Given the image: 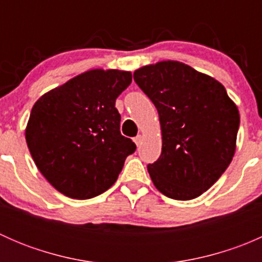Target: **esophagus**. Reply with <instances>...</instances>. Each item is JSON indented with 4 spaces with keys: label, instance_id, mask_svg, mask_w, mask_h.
I'll use <instances>...</instances> for the list:
<instances>
[{
    "label": "esophagus",
    "instance_id": "34e87169",
    "mask_svg": "<svg viewBox=\"0 0 262 262\" xmlns=\"http://www.w3.org/2000/svg\"><path fill=\"white\" fill-rule=\"evenodd\" d=\"M133 141H134V143L137 144V146H141V143H142V136H137V137H134L133 138Z\"/></svg>",
    "mask_w": 262,
    "mask_h": 262
}]
</instances>
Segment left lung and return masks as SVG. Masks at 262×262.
Instances as JSON below:
<instances>
[{
    "instance_id": "obj_1",
    "label": "left lung",
    "mask_w": 262,
    "mask_h": 262,
    "mask_svg": "<svg viewBox=\"0 0 262 262\" xmlns=\"http://www.w3.org/2000/svg\"><path fill=\"white\" fill-rule=\"evenodd\" d=\"M133 77L160 116L162 152L147 166L153 184L171 199L200 196L233 158L238 109L223 84L184 63L158 62Z\"/></svg>"
}]
</instances>
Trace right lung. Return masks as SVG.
<instances>
[{"instance_id":"obj_1","label":"right lung","mask_w":262,"mask_h":262,"mask_svg":"<svg viewBox=\"0 0 262 262\" xmlns=\"http://www.w3.org/2000/svg\"><path fill=\"white\" fill-rule=\"evenodd\" d=\"M132 73L92 70L47 92L31 110L25 137L36 167L59 192L91 199L114 185L137 146L121 136L115 100Z\"/></svg>"}]
</instances>
